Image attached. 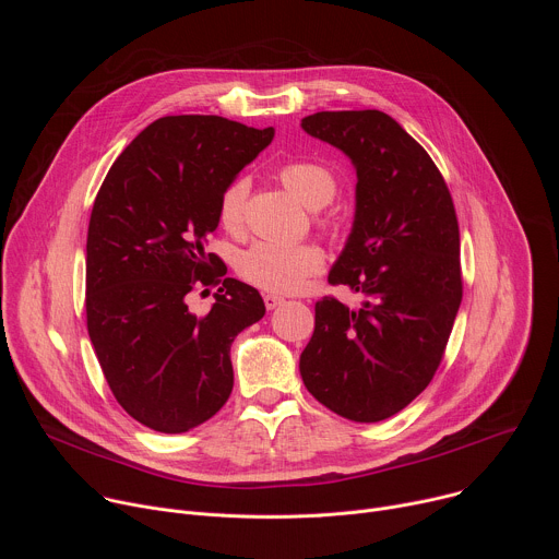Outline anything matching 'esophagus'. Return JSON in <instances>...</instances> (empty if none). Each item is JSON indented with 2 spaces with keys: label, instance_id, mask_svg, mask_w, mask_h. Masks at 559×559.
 Wrapping results in <instances>:
<instances>
[{
  "label": "esophagus",
  "instance_id": "obj_1",
  "mask_svg": "<svg viewBox=\"0 0 559 559\" xmlns=\"http://www.w3.org/2000/svg\"><path fill=\"white\" fill-rule=\"evenodd\" d=\"M263 300H265V307H267L270 311H272V309H276L278 305H283V302H285V300H283L281 296H276V294H265V296H263Z\"/></svg>",
  "mask_w": 559,
  "mask_h": 559
}]
</instances>
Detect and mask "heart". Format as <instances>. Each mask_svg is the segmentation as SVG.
Wrapping results in <instances>:
<instances>
[{
  "mask_svg": "<svg viewBox=\"0 0 559 559\" xmlns=\"http://www.w3.org/2000/svg\"><path fill=\"white\" fill-rule=\"evenodd\" d=\"M283 186L307 207H323L336 194V177L321 164L289 162L278 168ZM250 179L238 177L225 186L218 197V221L227 231H241L246 223V203ZM323 267V252L313 243L259 241L238 259V274L252 285L276 292H298L311 274Z\"/></svg>",
  "mask_w": 559,
  "mask_h": 559,
  "instance_id": "obj_1",
  "label": "heart"
}]
</instances>
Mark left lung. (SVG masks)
I'll use <instances>...</instances> for the list:
<instances>
[{
	"label": "left lung",
	"mask_w": 559,
	"mask_h": 559,
	"mask_svg": "<svg viewBox=\"0 0 559 559\" xmlns=\"http://www.w3.org/2000/svg\"><path fill=\"white\" fill-rule=\"evenodd\" d=\"M300 128L349 156L356 214L330 272L365 296H325L300 354L307 391L354 423L403 412L431 382L462 300L460 229L427 150L380 110L316 112Z\"/></svg>",
	"instance_id": "1"
}]
</instances>
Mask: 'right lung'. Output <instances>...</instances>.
<instances>
[{
    "instance_id": "1",
    "label": "right lung",
    "mask_w": 559,
    "mask_h": 559,
    "mask_svg": "<svg viewBox=\"0 0 559 559\" xmlns=\"http://www.w3.org/2000/svg\"><path fill=\"white\" fill-rule=\"evenodd\" d=\"M274 128L216 115L162 117L112 164L86 243L88 334L117 403L141 425L183 433L210 420L234 386L229 347L265 316L261 294L203 246L218 197ZM224 285L205 317L187 309L194 284Z\"/></svg>"
}]
</instances>
